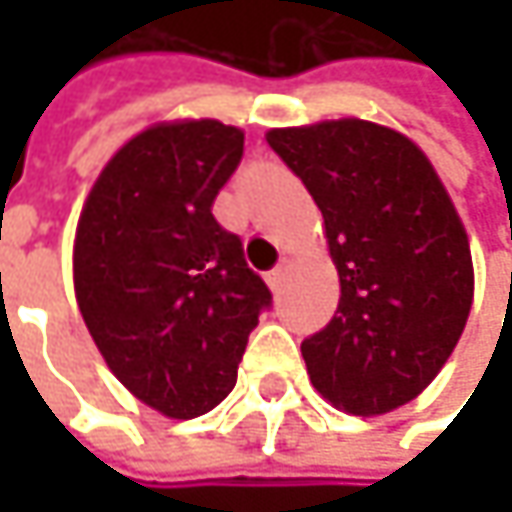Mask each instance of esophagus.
<instances>
[{
    "label": "esophagus",
    "mask_w": 512,
    "mask_h": 512,
    "mask_svg": "<svg viewBox=\"0 0 512 512\" xmlns=\"http://www.w3.org/2000/svg\"><path fill=\"white\" fill-rule=\"evenodd\" d=\"M287 273H290V262H287V259H282V262L276 265V270H270V273H267V285H270L273 293H279V290L285 287Z\"/></svg>",
    "instance_id": "1"
}]
</instances>
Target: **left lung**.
<instances>
[{
	"instance_id": "8db88e82",
	"label": "left lung",
	"mask_w": 512,
	"mask_h": 512,
	"mask_svg": "<svg viewBox=\"0 0 512 512\" xmlns=\"http://www.w3.org/2000/svg\"><path fill=\"white\" fill-rule=\"evenodd\" d=\"M265 139L322 210L342 287L330 325L302 342L310 382L350 416L413 402L473 307L470 239L447 187L413 139L356 116Z\"/></svg>"
}]
</instances>
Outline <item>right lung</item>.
<instances>
[{"label":"right lung","instance_id":"add662e5","mask_svg":"<svg viewBox=\"0 0 512 512\" xmlns=\"http://www.w3.org/2000/svg\"><path fill=\"white\" fill-rule=\"evenodd\" d=\"M245 150L219 119L156 122L96 176L73 239L76 305L110 373L168 419L236 387L270 290L210 207Z\"/></svg>","mask_w":512,"mask_h":512}]
</instances>
